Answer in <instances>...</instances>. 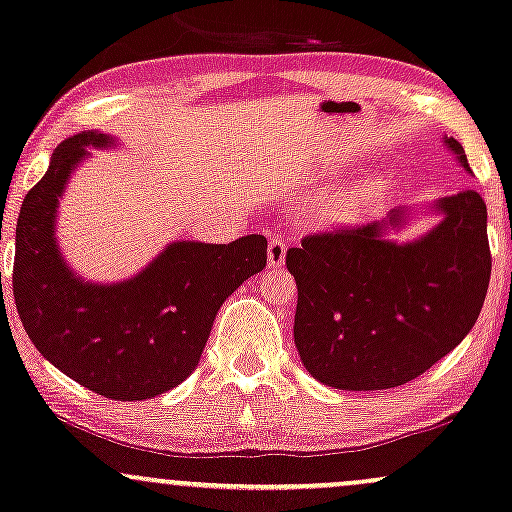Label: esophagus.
<instances>
[{"label": "esophagus", "mask_w": 512, "mask_h": 512, "mask_svg": "<svg viewBox=\"0 0 512 512\" xmlns=\"http://www.w3.org/2000/svg\"><path fill=\"white\" fill-rule=\"evenodd\" d=\"M286 252H288V243L283 241L281 236H274L269 241L267 248V257H269V267H281L286 262Z\"/></svg>", "instance_id": "esophagus-1"}]
</instances>
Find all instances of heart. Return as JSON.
<instances>
[{
    "instance_id": "b5f03b06",
    "label": "heart",
    "mask_w": 512,
    "mask_h": 512,
    "mask_svg": "<svg viewBox=\"0 0 512 512\" xmlns=\"http://www.w3.org/2000/svg\"><path fill=\"white\" fill-rule=\"evenodd\" d=\"M373 186H368V189H357V191H347L342 193L333 200L331 205L326 208V215L331 219H349L352 215H357L361 205L366 203L368 198L373 196Z\"/></svg>"
}]
</instances>
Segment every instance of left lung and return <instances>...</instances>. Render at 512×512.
<instances>
[{"label": "left lung", "mask_w": 512, "mask_h": 512, "mask_svg": "<svg viewBox=\"0 0 512 512\" xmlns=\"http://www.w3.org/2000/svg\"><path fill=\"white\" fill-rule=\"evenodd\" d=\"M470 170L463 146L446 139ZM444 222L413 243L385 224L319 231L286 255L297 283L295 347L335 390H387L435 366L475 326L487 297V205L477 191L439 203ZM401 219L392 212L390 224Z\"/></svg>", "instance_id": "obj_1"}]
</instances>
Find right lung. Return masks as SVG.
<instances>
[{
	"label": "right lung",
	"instance_id": "right-lung-1",
	"mask_svg": "<svg viewBox=\"0 0 512 512\" xmlns=\"http://www.w3.org/2000/svg\"><path fill=\"white\" fill-rule=\"evenodd\" d=\"M108 144L96 132L66 139L28 191L16 224L14 300L32 345L58 371L101 397L139 401L189 378L226 297L267 267V238L174 243L125 283L80 281L58 255L56 205L84 148Z\"/></svg>",
	"mask_w": 512,
	"mask_h": 512
}]
</instances>
